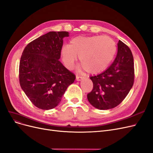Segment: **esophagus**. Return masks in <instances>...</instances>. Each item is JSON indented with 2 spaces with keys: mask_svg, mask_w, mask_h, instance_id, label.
Returning <instances> with one entry per match:
<instances>
[{
  "mask_svg": "<svg viewBox=\"0 0 153 153\" xmlns=\"http://www.w3.org/2000/svg\"><path fill=\"white\" fill-rule=\"evenodd\" d=\"M84 78L82 77V76H76V81H80V80H83Z\"/></svg>",
  "mask_w": 153,
  "mask_h": 153,
  "instance_id": "esophagus-1",
  "label": "esophagus"
}]
</instances>
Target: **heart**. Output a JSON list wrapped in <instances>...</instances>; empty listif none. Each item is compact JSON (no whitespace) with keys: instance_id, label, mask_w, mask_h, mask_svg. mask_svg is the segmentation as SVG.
<instances>
[{"instance_id":"1","label":"heart","mask_w":153,"mask_h":153,"mask_svg":"<svg viewBox=\"0 0 153 153\" xmlns=\"http://www.w3.org/2000/svg\"><path fill=\"white\" fill-rule=\"evenodd\" d=\"M117 51L114 40L108 36H78L61 49L62 60L68 70H71L77 60L81 64L78 70L94 74L104 70L113 60Z\"/></svg>"}]
</instances>
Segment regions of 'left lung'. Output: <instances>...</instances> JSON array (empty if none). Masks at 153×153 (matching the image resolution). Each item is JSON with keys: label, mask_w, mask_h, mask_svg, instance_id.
I'll return each mask as SVG.
<instances>
[{"label": "left lung", "mask_w": 153, "mask_h": 153, "mask_svg": "<svg viewBox=\"0 0 153 153\" xmlns=\"http://www.w3.org/2000/svg\"><path fill=\"white\" fill-rule=\"evenodd\" d=\"M113 62L100 74L91 76L92 91L87 94L92 106L107 110L117 106L127 96L134 81V57L129 47L121 40Z\"/></svg>", "instance_id": "8db88e82"}]
</instances>
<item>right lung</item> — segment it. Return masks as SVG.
I'll use <instances>...</instances> for the list:
<instances>
[{
	"mask_svg": "<svg viewBox=\"0 0 153 153\" xmlns=\"http://www.w3.org/2000/svg\"><path fill=\"white\" fill-rule=\"evenodd\" d=\"M68 31H50L31 42L19 62L21 87L36 107L49 110L58 105L75 76L59 61Z\"/></svg>",
	"mask_w": 153,
	"mask_h": 153,
	"instance_id": "right-lung-1",
	"label": "right lung"
}]
</instances>
